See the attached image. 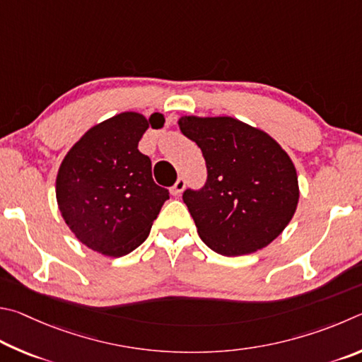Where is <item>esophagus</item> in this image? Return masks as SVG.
Wrapping results in <instances>:
<instances>
[{"label": "esophagus", "mask_w": 362, "mask_h": 362, "mask_svg": "<svg viewBox=\"0 0 362 362\" xmlns=\"http://www.w3.org/2000/svg\"><path fill=\"white\" fill-rule=\"evenodd\" d=\"M186 187V180L185 177H177V181L175 182V186L171 187V194L175 195V197H177V195H181V192L185 191Z\"/></svg>", "instance_id": "esophagus-1"}]
</instances>
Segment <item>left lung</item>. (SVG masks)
I'll return each mask as SVG.
<instances>
[{
    "mask_svg": "<svg viewBox=\"0 0 362 362\" xmlns=\"http://www.w3.org/2000/svg\"><path fill=\"white\" fill-rule=\"evenodd\" d=\"M177 125L206 162L205 186L182 194L205 245L232 257L274 242L299 202V181L286 151L265 132L229 116H181Z\"/></svg>",
    "mask_w": 362,
    "mask_h": 362,
    "instance_id": "8db88e82",
    "label": "left lung"
}]
</instances>
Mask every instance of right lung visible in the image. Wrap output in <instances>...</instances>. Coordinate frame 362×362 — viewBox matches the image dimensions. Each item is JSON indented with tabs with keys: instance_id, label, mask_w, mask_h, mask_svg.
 Returning a JSON list of instances; mask_svg holds the SVG:
<instances>
[{
	"instance_id": "add662e5",
	"label": "right lung",
	"mask_w": 362,
	"mask_h": 362,
	"mask_svg": "<svg viewBox=\"0 0 362 362\" xmlns=\"http://www.w3.org/2000/svg\"><path fill=\"white\" fill-rule=\"evenodd\" d=\"M165 117L127 111L88 129L57 175V204L66 226L87 248L120 257L149 235L170 194L152 180L151 158L138 151L143 133Z\"/></svg>"
}]
</instances>
